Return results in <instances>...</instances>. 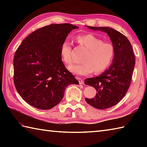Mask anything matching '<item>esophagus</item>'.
I'll list each match as a JSON object with an SVG mask.
<instances>
[{
	"instance_id": "esophagus-1",
	"label": "esophagus",
	"mask_w": 147,
	"mask_h": 147,
	"mask_svg": "<svg viewBox=\"0 0 147 147\" xmlns=\"http://www.w3.org/2000/svg\"><path fill=\"white\" fill-rule=\"evenodd\" d=\"M77 80H78L79 83L80 84V85H83V84H84V81L82 78H77Z\"/></svg>"
}]
</instances>
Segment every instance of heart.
<instances>
[{
  "label": "heart",
  "mask_w": 147,
  "mask_h": 147,
  "mask_svg": "<svg viewBox=\"0 0 147 147\" xmlns=\"http://www.w3.org/2000/svg\"><path fill=\"white\" fill-rule=\"evenodd\" d=\"M77 41L81 45L85 47L88 51L84 56L82 63L71 65L68 69L71 73L80 76L87 75L94 71L99 73L105 70L112 63L114 57V47L110 42L103 40L92 34L78 36ZM61 56L65 64L73 62V50L71 43L65 40L61 46Z\"/></svg>",
  "instance_id": "heart-1"
}]
</instances>
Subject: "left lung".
I'll return each instance as SVG.
<instances>
[{"label": "left lung", "instance_id": "1", "mask_svg": "<svg viewBox=\"0 0 147 147\" xmlns=\"http://www.w3.org/2000/svg\"><path fill=\"white\" fill-rule=\"evenodd\" d=\"M86 27L107 33L114 47V57L107 69L85 80V85L97 92L94 98H86V102L96 109H108L118 104L127 92L135 65V55L128 39L118 31L110 27Z\"/></svg>", "mask_w": 147, "mask_h": 147}]
</instances>
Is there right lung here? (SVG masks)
I'll return each mask as SVG.
<instances>
[{
    "label": "right lung",
    "mask_w": 147,
    "mask_h": 147,
    "mask_svg": "<svg viewBox=\"0 0 147 147\" xmlns=\"http://www.w3.org/2000/svg\"><path fill=\"white\" fill-rule=\"evenodd\" d=\"M78 28L73 24H52L33 32L15 52L14 83L28 104L42 110L57 105L68 85H78L61 56V46L68 34Z\"/></svg>",
    "instance_id": "add662e5"
}]
</instances>
